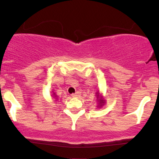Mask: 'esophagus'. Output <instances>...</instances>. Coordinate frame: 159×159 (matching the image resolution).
<instances>
[{
  "label": "esophagus",
  "instance_id": "esophagus-1",
  "mask_svg": "<svg viewBox=\"0 0 159 159\" xmlns=\"http://www.w3.org/2000/svg\"><path fill=\"white\" fill-rule=\"evenodd\" d=\"M80 95H81V93H80L79 91H76V92H75V94H71L72 97H75V98H78Z\"/></svg>",
  "mask_w": 159,
  "mask_h": 159
}]
</instances>
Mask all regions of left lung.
Listing matches in <instances>:
<instances>
[{"label":"left lung","instance_id":"left-lung-1","mask_svg":"<svg viewBox=\"0 0 159 159\" xmlns=\"http://www.w3.org/2000/svg\"><path fill=\"white\" fill-rule=\"evenodd\" d=\"M96 97H97V102H98V107H99V108H102V107L103 106V105H105V99H103L102 98H100L98 92L96 93Z\"/></svg>","mask_w":159,"mask_h":159}]
</instances>
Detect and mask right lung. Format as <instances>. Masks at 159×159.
<instances>
[{
  "mask_svg": "<svg viewBox=\"0 0 159 159\" xmlns=\"http://www.w3.org/2000/svg\"><path fill=\"white\" fill-rule=\"evenodd\" d=\"M53 95H54V96H53V97H54V99H57V95H55V94H54H54H53Z\"/></svg>",
  "mask_w": 159,
  "mask_h": 159,
  "instance_id": "obj_1",
  "label": "right lung"
}]
</instances>
